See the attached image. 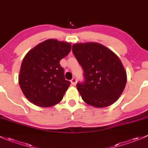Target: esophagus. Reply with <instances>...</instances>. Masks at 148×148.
<instances>
[{"mask_svg":"<svg viewBox=\"0 0 148 148\" xmlns=\"http://www.w3.org/2000/svg\"><path fill=\"white\" fill-rule=\"evenodd\" d=\"M71 84L74 85V86H75L76 84H77V79L73 78L71 80Z\"/></svg>","mask_w":148,"mask_h":148,"instance_id":"34e87169","label":"esophagus"}]
</instances>
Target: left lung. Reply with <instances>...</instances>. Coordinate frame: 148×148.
Listing matches in <instances>:
<instances>
[{"label":"left lung","mask_w":148,"mask_h":148,"mask_svg":"<svg viewBox=\"0 0 148 148\" xmlns=\"http://www.w3.org/2000/svg\"><path fill=\"white\" fill-rule=\"evenodd\" d=\"M72 52L84 70L77 89L84 102L95 107L115 102L127 83V74L118 56L97 43L76 44Z\"/></svg>","instance_id":"1"}]
</instances>
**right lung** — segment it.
<instances>
[{"label": "right lung", "instance_id": "right-lung-1", "mask_svg": "<svg viewBox=\"0 0 148 148\" xmlns=\"http://www.w3.org/2000/svg\"><path fill=\"white\" fill-rule=\"evenodd\" d=\"M71 49L69 43L48 39L26 53L21 66L18 82L30 102L48 107L62 101L71 82L65 79L64 71L59 62Z\"/></svg>", "mask_w": 148, "mask_h": 148}]
</instances>
